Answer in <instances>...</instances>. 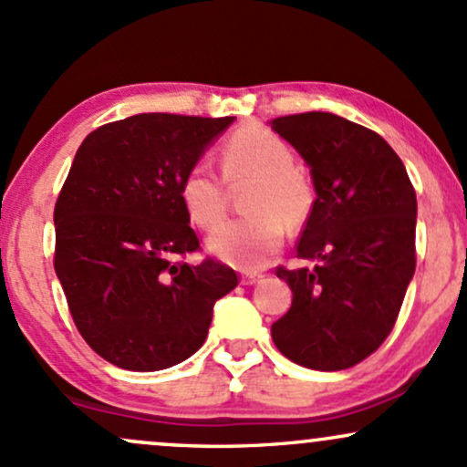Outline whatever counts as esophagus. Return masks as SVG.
Wrapping results in <instances>:
<instances>
[{
	"instance_id": "1",
	"label": "esophagus",
	"mask_w": 467,
	"mask_h": 467,
	"mask_svg": "<svg viewBox=\"0 0 467 467\" xmlns=\"http://www.w3.org/2000/svg\"><path fill=\"white\" fill-rule=\"evenodd\" d=\"M261 278H264L261 272H244V275H241V283H244V285H254Z\"/></svg>"
}]
</instances>
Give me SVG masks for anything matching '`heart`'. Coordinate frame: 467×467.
<instances>
[{
    "label": "heart",
    "mask_w": 467,
    "mask_h": 467,
    "mask_svg": "<svg viewBox=\"0 0 467 467\" xmlns=\"http://www.w3.org/2000/svg\"><path fill=\"white\" fill-rule=\"evenodd\" d=\"M222 173L228 186L252 182L245 191L248 217L213 234L211 250L230 265L256 270L281 250L283 223L298 230L312 217L316 184L305 166L296 164L292 147L261 125L245 127L222 147ZM226 184L195 164L180 182V202L186 217L200 230L213 233L228 213Z\"/></svg>",
    "instance_id": "1"
}]
</instances>
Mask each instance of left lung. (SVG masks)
Returning a JSON list of instances; mask_svg holds the SVG:
<instances>
[{
  "instance_id": "8db88e82",
  "label": "left lung",
  "mask_w": 467,
  "mask_h": 467,
  "mask_svg": "<svg viewBox=\"0 0 467 467\" xmlns=\"http://www.w3.org/2000/svg\"><path fill=\"white\" fill-rule=\"evenodd\" d=\"M272 130L312 166L316 206L296 256L314 267L276 276L292 307L272 325L276 349L314 371L367 360L393 331L415 275L417 197L382 136L327 111L281 116Z\"/></svg>"
}]
</instances>
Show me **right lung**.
<instances>
[{
    "instance_id": "obj_1",
    "label": "right lung",
    "mask_w": 467,
    "mask_h": 467,
    "mask_svg": "<svg viewBox=\"0 0 467 467\" xmlns=\"http://www.w3.org/2000/svg\"><path fill=\"white\" fill-rule=\"evenodd\" d=\"M226 118L138 114L89 133L55 206V272L78 334L107 362L160 371L203 345L213 305L239 285L200 252L180 182Z\"/></svg>"
}]
</instances>
